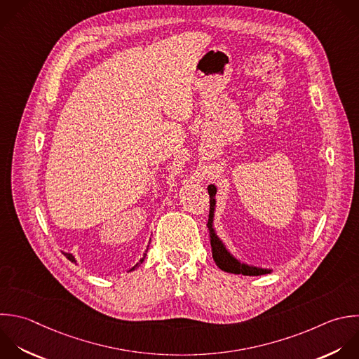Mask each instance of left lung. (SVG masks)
<instances>
[{
  "mask_svg": "<svg viewBox=\"0 0 359 359\" xmlns=\"http://www.w3.org/2000/svg\"><path fill=\"white\" fill-rule=\"evenodd\" d=\"M208 192L210 195V210H209V219H208V227L210 230V244H212V252H213V259L216 262V265L224 271V272H230V273H243V275H262V273H268L269 269H261V268H255V266H248L245 264H240L236 258H233L229 251L224 248V245L222 244V241L217 238V236L215 234L212 222H213V210H215V195H216V188L215 185H209Z\"/></svg>",
  "mask_w": 359,
  "mask_h": 359,
  "instance_id": "left-lung-1",
  "label": "left lung"
}]
</instances>
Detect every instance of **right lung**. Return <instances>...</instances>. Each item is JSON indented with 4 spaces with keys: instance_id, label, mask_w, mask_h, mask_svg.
Returning <instances> with one entry per match:
<instances>
[{
    "instance_id": "right-lung-1",
    "label": "right lung",
    "mask_w": 359,
    "mask_h": 359,
    "mask_svg": "<svg viewBox=\"0 0 359 359\" xmlns=\"http://www.w3.org/2000/svg\"><path fill=\"white\" fill-rule=\"evenodd\" d=\"M146 254H147V250H146V252H144V255H143V258H142V259H140V261H139V262H137V264H136V265H135V266H133V268H130V269H129V271H133V269H135V268H137V266H139V265H140V264H142V262H143V261H144V258H146ZM65 255H66V257H67V258H69V259H70V261H72V262H76V259H74V257H73V255H72V254H67V252H65Z\"/></svg>"
}]
</instances>
